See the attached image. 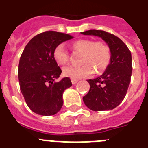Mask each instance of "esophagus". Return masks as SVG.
Returning a JSON list of instances; mask_svg holds the SVG:
<instances>
[{
  "label": "esophagus",
  "instance_id": "1",
  "mask_svg": "<svg viewBox=\"0 0 148 148\" xmlns=\"http://www.w3.org/2000/svg\"><path fill=\"white\" fill-rule=\"evenodd\" d=\"M77 82H78V80H76V79H71V82H72V84H73V85L77 83Z\"/></svg>",
  "mask_w": 148,
  "mask_h": 148
}]
</instances>
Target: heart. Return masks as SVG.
Masks as SVG:
<instances>
[{"instance_id":"obj_1","label":"heart","mask_w":148,"mask_h":148,"mask_svg":"<svg viewBox=\"0 0 148 148\" xmlns=\"http://www.w3.org/2000/svg\"><path fill=\"white\" fill-rule=\"evenodd\" d=\"M76 50L83 53L82 63L79 67L68 66L62 70L65 77L71 79H80L87 77L93 74V68L97 73H101L108 67L110 59V49L102 42H93L90 39H79L73 43ZM53 58L59 66H64L67 62V51L63 44H58L53 51Z\"/></svg>"}]
</instances>
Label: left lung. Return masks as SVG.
Instances as JSON below:
<instances>
[{
	"mask_svg": "<svg viewBox=\"0 0 148 148\" xmlns=\"http://www.w3.org/2000/svg\"><path fill=\"white\" fill-rule=\"evenodd\" d=\"M86 36H98L109 46L111 59L102 75L87 81L90 90L83 97L85 105L93 111H106L118 106L127 93L132 71V55L121 39L101 30L81 32Z\"/></svg>",
	"mask_w": 148,
	"mask_h": 148,
	"instance_id": "8db88e82",
	"label": "left lung"
}]
</instances>
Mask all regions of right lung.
I'll list each match as a JSON object with an SVG mask.
<instances>
[{
  "mask_svg": "<svg viewBox=\"0 0 148 148\" xmlns=\"http://www.w3.org/2000/svg\"><path fill=\"white\" fill-rule=\"evenodd\" d=\"M72 38L48 31L33 37L24 47L18 68L19 83L27 106L36 114L51 116L62 109L63 92L72 83L69 77L55 81L62 71L53 58V51Z\"/></svg>",
  "mask_w": 148,
  "mask_h": 148,
  "instance_id": "obj_1",
  "label": "right lung"
}]
</instances>
